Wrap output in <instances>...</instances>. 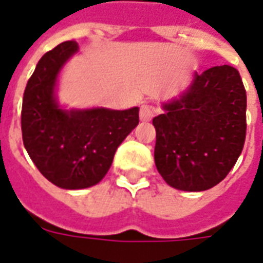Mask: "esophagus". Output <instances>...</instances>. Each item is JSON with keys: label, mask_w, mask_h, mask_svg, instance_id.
I'll return each instance as SVG.
<instances>
[{"label": "esophagus", "mask_w": 263, "mask_h": 263, "mask_svg": "<svg viewBox=\"0 0 263 263\" xmlns=\"http://www.w3.org/2000/svg\"><path fill=\"white\" fill-rule=\"evenodd\" d=\"M154 116H156V110L153 109L152 106H148V105L141 106V109H140L141 122H150Z\"/></svg>", "instance_id": "34e87169"}]
</instances>
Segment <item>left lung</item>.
<instances>
[{
	"instance_id": "left-lung-1",
	"label": "left lung",
	"mask_w": 263,
	"mask_h": 263,
	"mask_svg": "<svg viewBox=\"0 0 263 263\" xmlns=\"http://www.w3.org/2000/svg\"><path fill=\"white\" fill-rule=\"evenodd\" d=\"M153 119L154 161L171 187L204 191L228 176L247 136V92L230 65L195 73L187 92Z\"/></svg>"
}]
</instances>
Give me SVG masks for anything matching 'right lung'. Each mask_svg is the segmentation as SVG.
Returning a JSON list of instances; mask_svg holds the SVG:
<instances>
[{"mask_svg": "<svg viewBox=\"0 0 263 263\" xmlns=\"http://www.w3.org/2000/svg\"><path fill=\"white\" fill-rule=\"evenodd\" d=\"M78 49L75 41H66L46 52L22 100L24 146L41 174L65 190L98 184L110 168L117 147L139 124V107L63 110L58 106V73Z\"/></svg>", "mask_w": 263, "mask_h": 263, "instance_id": "right-lung-1", "label": "right lung"}]
</instances>
